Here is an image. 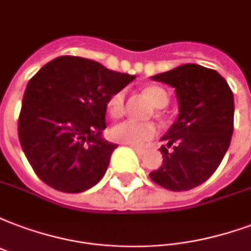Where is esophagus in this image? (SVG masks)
I'll list each match as a JSON object with an SVG mask.
<instances>
[{
    "label": "esophagus",
    "instance_id": "obj_1",
    "mask_svg": "<svg viewBox=\"0 0 251 251\" xmlns=\"http://www.w3.org/2000/svg\"><path fill=\"white\" fill-rule=\"evenodd\" d=\"M132 148H133V151H135V152L139 154V156H141V154L146 153V150H143V148H136V147H132Z\"/></svg>",
    "mask_w": 251,
    "mask_h": 251
}]
</instances>
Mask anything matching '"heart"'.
I'll use <instances>...</instances> for the list:
<instances>
[{"label":"heart","instance_id":"b5f03b06","mask_svg":"<svg viewBox=\"0 0 251 251\" xmlns=\"http://www.w3.org/2000/svg\"><path fill=\"white\" fill-rule=\"evenodd\" d=\"M151 101L154 107L164 108L169 103V97L167 91L160 86L150 84L144 88ZM107 110L112 118H120L123 116L126 110V91L119 90L114 92L107 101ZM159 132V128L153 122H136V120H124L122 123H118L111 129V136L115 141L127 144V146L140 147L151 141Z\"/></svg>","mask_w":251,"mask_h":251}]
</instances>
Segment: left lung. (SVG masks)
Masks as SVG:
<instances>
[{"instance_id":"8db88e82","label":"left lung","mask_w":251,"mask_h":251,"mask_svg":"<svg viewBox=\"0 0 251 251\" xmlns=\"http://www.w3.org/2000/svg\"><path fill=\"white\" fill-rule=\"evenodd\" d=\"M176 90L178 118L161 140L163 164L150 173L152 181L173 192L193 189L208 180L230 146L234 99L216 70L186 63L151 76ZM169 146L174 150L169 151Z\"/></svg>"}]
</instances>
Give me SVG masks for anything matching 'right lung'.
<instances>
[{
  "label": "right lung",
  "instance_id": "obj_1",
  "mask_svg": "<svg viewBox=\"0 0 251 251\" xmlns=\"http://www.w3.org/2000/svg\"><path fill=\"white\" fill-rule=\"evenodd\" d=\"M136 75L105 69L82 56H58L26 86L18 136L45 184L79 193L100 181L116 144L101 137L107 101Z\"/></svg>",
  "mask_w": 251,
  "mask_h": 251
}]
</instances>
